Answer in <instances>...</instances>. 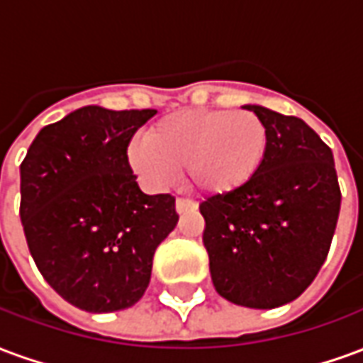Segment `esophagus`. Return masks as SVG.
Here are the masks:
<instances>
[{"label": "esophagus", "instance_id": "obj_1", "mask_svg": "<svg viewBox=\"0 0 363 363\" xmlns=\"http://www.w3.org/2000/svg\"><path fill=\"white\" fill-rule=\"evenodd\" d=\"M174 208H177V213H189V212H194L198 206L194 204V202H190V200H184V198H179L177 200V204H174Z\"/></svg>", "mask_w": 363, "mask_h": 363}]
</instances>
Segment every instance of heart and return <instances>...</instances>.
<instances>
[{"instance_id": "heart-1", "label": "heart", "mask_w": 363, "mask_h": 363, "mask_svg": "<svg viewBox=\"0 0 363 363\" xmlns=\"http://www.w3.org/2000/svg\"><path fill=\"white\" fill-rule=\"evenodd\" d=\"M268 130L251 111L192 108L153 122L145 138L128 145V165L153 186L186 169L189 184L208 196H228L260 173Z\"/></svg>"}]
</instances>
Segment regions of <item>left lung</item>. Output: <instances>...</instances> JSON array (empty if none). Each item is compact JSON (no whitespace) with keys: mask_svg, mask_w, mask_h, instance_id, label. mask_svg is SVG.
<instances>
[{"mask_svg":"<svg viewBox=\"0 0 363 363\" xmlns=\"http://www.w3.org/2000/svg\"><path fill=\"white\" fill-rule=\"evenodd\" d=\"M268 130V155L245 189L200 204L216 291L251 309L303 294L327 259L340 212L333 151L297 116L245 104Z\"/></svg>","mask_w":363,"mask_h":363,"instance_id":"obj_1","label":"left lung"}]
</instances>
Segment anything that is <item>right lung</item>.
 <instances>
[{
  "label": "right lung",
  "instance_id": "right-lung-1",
  "mask_svg": "<svg viewBox=\"0 0 363 363\" xmlns=\"http://www.w3.org/2000/svg\"><path fill=\"white\" fill-rule=\"evenodd\" d=\"M153 108L96 104L44 126L21 163V221L44 280L89 313L128 309L150 286L153 255L177 225L171 194H145L128 143Z\"/></svg>",
  "mask_w": 363,
  "mask_h": 363
}]
</instances>
